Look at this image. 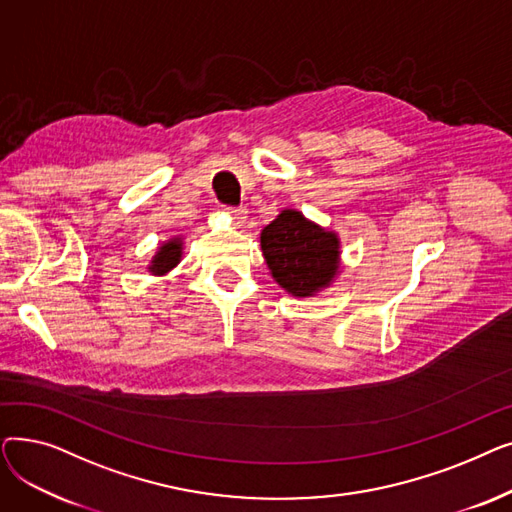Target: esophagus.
<instances>
[{
    "instance_id": "obj_1",
    "label": "esophagus",
    "mask_w": 512,
    "mask_h": 512,
    "mask_svg": "<svg viewBox=\"0 0 512 512\" xmlns=\"http://www.w3.org/2000/svg\"><path fill=\"white\" fill-rule=\"evenodd\" d=\"M228 213L236 220V224H245L249 211L245 207H228Z\"/></svg>"
}]
</instances>
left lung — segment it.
<instances>
[{
	"label": "left lung",
	"instance_id": "8db88e82",
	"mask_svg": "<svg viewBox=\"0 0 512 512\" xmlns=\"http://www.w3.org/2000/svg\"><path fill=\"white\" fill-rule=\"evenodd\" d=\"M261 251L274 280L292 297H313L330 286L340 265L338 236L294 209L263 228Z\"/></svg>",
	"mask_w": 512,
	"mask_h": 512
}]
</instances>
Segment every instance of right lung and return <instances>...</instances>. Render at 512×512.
Instances as JSON below:
<instances>
[{
    "mask_svg": "<svg viewBox=\"0 0 512 512\" xmlns=\"http://www.w3.org/2000/svg\"><path fill=\"white\" fill-rule=\"evenodd\" d=\"M180 257H182V240L172 238L159 247V251L155 253L149 265V272H153L155 276H164L172 270V267L180 263Z\"/></svg>",
    "mask_w": 512,
    "mask_h": 512,
    "instance_id": "add662e5",
    "label": "right lung"
}]
</instances>
